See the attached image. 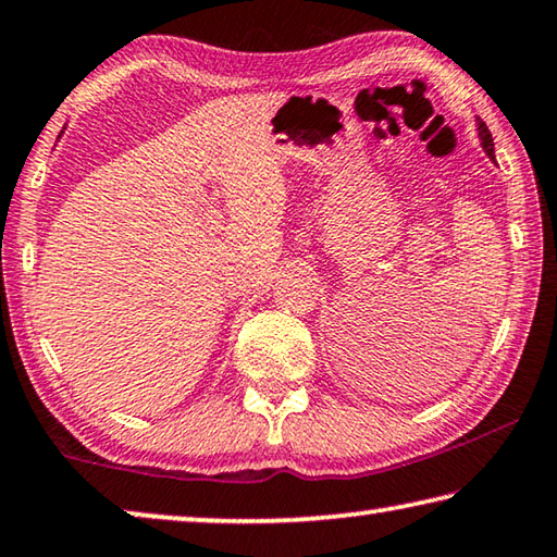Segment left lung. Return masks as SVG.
<instances>
[{
    "mask_svg": "<svg viewBox=\"0 0 557 557\" xmlns=\"http://www.w3.org/2000/svg\"><path fill=\"white\" fill-rule=\"evenodd\" d=\"M476 129H479V139H482V147L484 152L494 159V139H492V132L484 125L482 120H476Z\"/></svg>",
    "mask_w": 557,
    "mask_h": 557,
    "instance_id": "left-lung-1",
    "label": "left lung"
}]
</instances>
